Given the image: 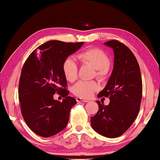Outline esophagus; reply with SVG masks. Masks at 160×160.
<instances>
[{
    "label": "esophagus",
    "mask_w": 160,
    "mask_h": 160,
    "mask_svg": "<svg viewBox=\"0 0 160 160\" xmlns=\"http://www.w3.org/2000/svg\"><path fill=\"white\" fill-rule=\"evenodd\" d=\"M76 100H77V102H89V100L83 99V98H79V97H78V98H76Z\"/></svg>",
    "instance_id": "obj_1"
}]
</instances>
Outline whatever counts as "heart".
I'll list each match as a JSON object with an SVG mask.
<instances>
[{"label": "heart", "instance_id": "obj_1", "mask_svg": "<svg viewBox=\"0 0 160 160\" xmlns=\"http://www.w3.org/2000/svg\"><path fill=\"white\" fill-rule=\"evenodd\" d=\"M81 63L90 65L95 68V75L102 81H107L110 75L111 58L102 49L93 48L81 52L77 56ZM65 78L69 82H74L78 77L79 67L71 58L66 59L62 64ZM99 89V85L94 81H79L72 88L74 94L80 98H87Z\"/></svg>", "mask_w": 160, "mask_h": 160}]
</instances>
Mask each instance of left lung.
<instances>
[{"label":"left lung","mask_w":160,"mask_h":160,"mask_svg":"<svg viewBox=\"0 0 160 160\" xmlns=\"http://www.w3.org/2000/svg\"><path fill=\"white\" fill-rule=\"evenodd\" d=\"M104 44L114 51V67L107 86L98 97H107L110 102L104 106L97 101L99 109L91 118V126L98 134L113 138L122 135L137 117L142 83L138 61L132 51L118 40Z\"/></svg>","instance_id":"8db88e82"}]
</instances>
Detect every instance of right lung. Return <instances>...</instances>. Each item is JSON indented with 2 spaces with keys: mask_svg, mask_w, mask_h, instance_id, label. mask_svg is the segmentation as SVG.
<instances>
[{
  "mask_svg": "<svg viewBox=\"0 0 160 160\" xmlns=\"http://www.w3.org/2000/svg\"><path fill=\"white\" fill-rule=\"evenodd\" d=\"M83 45L49 41L34 49L24 62L18 88L21 112L27 126L38 136L50 137L67 125L77 101L68 96L62 64ZM56 92L63 97L62 102L53 99Z\"/></svg>",
  "mask_w": 160,
  "mask_h": 160,
  "instance_id": "right-lung-1",
  "label": "right lung"
}]
</instances>
